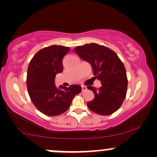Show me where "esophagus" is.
I'll list each match as a JSON object with an SVG mask.
<instances>
[{
	"label": "esophagus",
	"instance_id": "1",
	"mask_svg": "<svg viewBox=\"0 0 157 157\" xmlns=\"http://www.w3.org/2000/svg\"><path fill=\"white\" fill-rule=\"evenodd\" d=\"M87 90V88H86V86H82V91H85Z\"/></svg>",
	"mask_w": 157,
	"mask_h": 157
}]
</instances>
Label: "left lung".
Instances as JSON below:
<instances>
[{
	"label": "left lung",
	"instance_id": "1",
	"mask_svg": "<svg viewBox=\"0 0 157 157\" xmlns=\"http://www.w3.org/2000/svg\"><path fill=\"white\" fill-rule=\"evenodd\" d=\"M82 60L92 66L94 75L102 86L97 89L88 86L94 98L87 103L89 109L100 115H110L120 109L126 96L128 79L124 64L110 48L97 44H85L75 48Z\"/></svg>",
	"mask_w": 157,
	"mask_h": 157
}]
</instances>
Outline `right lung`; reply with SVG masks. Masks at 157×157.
<instances>
[{"label": "right lung", "mask_w": 157, "mask_h": 157, "mask_svg": "<svg viewBox=\"0 0 157 157\" xmlns=\"http://www.w3.org/2000/svg\"><path fill=\"white\" fill-rule=\"evenodd\" d=\"M69 47L53 45L35 54L29 64L26 86L32 102L46 116L54 117L66 112L73 98L82 91L79 85L69 87L55 84L57 74L63 69V59Z\"/></svg>", "instance_id": "add662e5"}]
</instances>
